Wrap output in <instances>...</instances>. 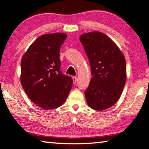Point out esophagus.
Segmentation results:
<instances>
[{
	"label": "esophagus",
	"mask_w": 149,
	"mask_h": 149,
	"mask_svg": "<svg viewBox=\"0 0 149 149\" xmlns=\"http://www.w3.org/2000/svg\"><path fill=\"white\" fill-rule=\"evenodd\" d=\"M72 79H73V83H74V84H76V81H77V77H72Z\"/></svg>",
	"instance_id": "esophagus-1"
}]
</instances>
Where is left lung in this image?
<instances>
[{
  "label": "left lung",
  "instance_id": "obj_1",
  "mask_svg": "<svg viewBox=\"0 0 149 149\" xmlns=\"http://www.w3.org/2000/svg\"><path fill=\"white\" fill-rule=\"evenodd\" d=\"M79 40L93 75L85 91L87 103L93 109H106L119 100L125 84V59L117 45L103 33H86Z\"/></svg>",
  "mask_w": 149,
  "mask_h": 149
}]
</instances>
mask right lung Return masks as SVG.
Masks as SVG:
<instances>
[{"instance_id":"1","label":"right lung","mask_w":149,"mask_h":149,"mask_svg":"<svg viewBox=\"0 0 149 149\" xmlns=\"http://www.w3.org/2000/svg\"><path fill=\"white\" fill-rule=\"evenodd\" d=\"M67 35L44 34L27 49L21 60V84L28 97L44 110L62 105L72 89L73 79L60 70V49Z\"/></svg>"}]
</instances>
